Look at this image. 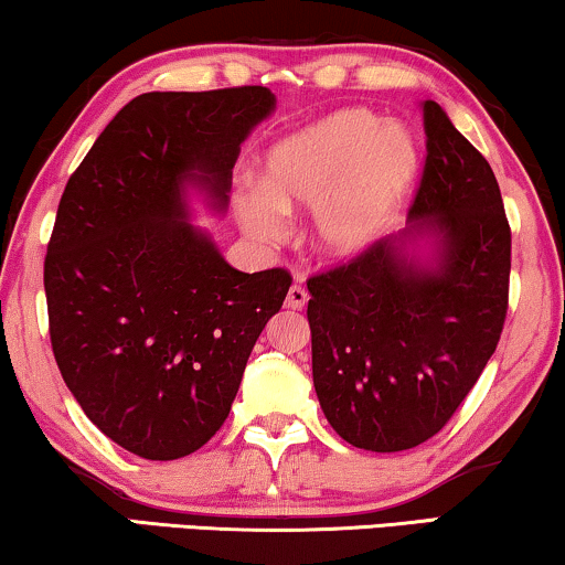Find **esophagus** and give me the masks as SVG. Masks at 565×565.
<instances>
[{"label": "esophagus", "mask_w": 565, "mask_h": 565, "mask_svg": "<svg viewBox=\"0 0 565 565\" xmlns=\"http://www.w3.org/2000/svg\"><path fill=\"white\" fill-rule=\"evenodd\" d=\"M306 303H308V290L300 288V285H292L288 296H285V306H288L290 311H303Z\"/></svg>", "instance_id": "1"}]
</instances>
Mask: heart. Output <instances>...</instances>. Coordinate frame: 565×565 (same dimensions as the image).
Wrapping results in <instances>:
<instances>
[{
    "mask_svg": "<svg viewBox=\"0 0 565 565\" xmlns=\"http://www.w3.org/2000/svg\"><path fill=\"white\" fill-rule=\"evenodd\" d=\"M416 146L367 110H342L285 136L267 151L259 190L234 200L244 234L259 244L282 236V215L313 211L316 249L350 259L381 236L416 172Z\"/></svg>",
    "mask_w": 565,
    "mask_h": 565,
    "instance_id": "1",
    "label": "heart"
}]
</instances>
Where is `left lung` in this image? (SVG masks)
<instances>
[{
  "mask_svg": "<svg viewBox=\"0 0 565 565\" xmlns=\"http://www.w3.org/2000/svg\"><path fill=\"white\" fill-rule=\"evenodd\" d=\"M408 228L308 280L313 385L331 427L360 450L398 452L450 422L497 350L512 231L499 182L437 103ZM433 238L427 263L407 254Z\"/></svg>",
  "mask_w": 565,
  "mask_h": 565,
  "instance_id": "left-lung-1",
  "label": "left lung"
}]
</instances>
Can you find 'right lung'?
Returning a JSON list of instances; mask_svg holds the SVG:
<instances>
[{
  "label": "right lung",
  "instance_id": "obj_1",
  "mask_svg": "<svg viewBox=\"0 0 565 565\" xmlns=\"http://www.w3.org/2000/svg\"><path fill=\"white\" fill-rule=\"evenodd\" d=\"M275 103L267 87L146 92L61 195L43 265L53 358L89 422L138 458H184L221 429L288 296V269L238 273L188 221L190 188L226 211L244 138Z\"/></svg>",
  "mask_w": 565,
  "mask_h": 565
}]
</instances>
